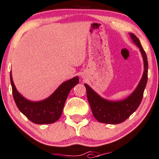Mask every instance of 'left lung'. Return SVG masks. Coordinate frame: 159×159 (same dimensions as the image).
<instances>
[{
  "label": "left lung",
  "mask_w": 159,
  "mask_h": 159,
  "mask_svg": "<svg viewBox=\"0 0 159 159\" xmlns=\"http://www.w3.org/2000/svg\"><path fill=\"white\" fill-rule=\"evenodd\" d=\"M133 41L139 47L144 61V72L139 86L134 93L127 98L120 101H109L99 96L87 84V98L93 116L98 121L108 124H118L124 122L139 108L143 96V92L148 80V60L146 52L138 38L130 34Z\"/></svg>",
  "instance_id": "left-lung-1"
}]
</instances>
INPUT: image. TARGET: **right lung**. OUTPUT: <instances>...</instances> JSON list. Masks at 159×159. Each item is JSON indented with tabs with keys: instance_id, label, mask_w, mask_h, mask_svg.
<instances>
[{
	"instance_id": "add662e5",
	"label": "right lung",
	"mask_w": 159,
	"mask_h": 159,
	"mask_svg": "<svg viewBox=\"0 0 159 159\" xmlns=\"http://www.w3.org/2000/svg\"><path fill=\"white\" fill-rule=\"evenodd\" d=\"M10 78L12 93L16 106L23 114L36 124H53L59 119L68 93L73 86L79 84V80L78 76L68 80L63 83L46 100L32 102L23 98L17 91L12 79L11 73Z\"/></svg>"
}]
</instances>
